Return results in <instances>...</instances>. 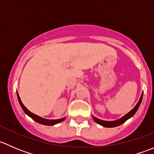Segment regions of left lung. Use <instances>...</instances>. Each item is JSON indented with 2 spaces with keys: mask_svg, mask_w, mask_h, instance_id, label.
Wrapping results in <instances>:
<instances>
[{
  "mask_svg": "<svg viewBox=\"0 0 154 154\" xmlns=\"http://www.w3.org/2000/svg\"><path fill=\"white\" fill-rule=\"evenodd\" d=\"M142 97H143V92H142V95H141L139 102H138L137 104L135 106L134 108H133L131 111L129 112L127 114H126L125 116H124L123 117L121 118V119H118V120L112 121V122H108V121L100 120V119H97V118L94 117V116H92L93 120H94L96 123L98 124V125L103 126V127H117V126L122 125L123 123H125L126 121L128 120L129 119H130V118L133 117V116H134V114L136 112V111H137L138 109H139V106H140L141 103H142Z\"/></svg>",
  "mask_w": 154,
  "mask_h": 154,
  "instance_id": "1",
  "label": "left lung"
}]
</instances>
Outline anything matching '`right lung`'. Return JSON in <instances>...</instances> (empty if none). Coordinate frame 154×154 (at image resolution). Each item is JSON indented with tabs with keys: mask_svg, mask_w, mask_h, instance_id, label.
I'll list each match as a JSON object with an SVG mask.
<instances>
[{
	"mask_svg": "<svg viewBox=\"0 0 154 154\" xmlns=\"http://www.w3.org/2000/svg\"><path fill=\"white\" fill-rule=\"evenodd\" d=\"M17 96H18V101H19L20 105H21V108H22V109L24 110V112H25L26 114L27 115V116H29V117L31 118V119H33L35 122H38V123L42 124V125H44L51 126V125H57V124H58V123H60V122L64 121L65 119H66V118H63V119H55V120H54V119H53V120H49V119H43V118L40 117V116H36V115L33 114L32 112H29V110L27 109L24 106V104H23L22 102H21V99H20V97H19V95H18V92H17Z\"/></svg>",
	"mask_w": 154,
	"mask_h": 154,
	"instance_id": "obj_1",
	"label": "right lung"
}]
</instances>
